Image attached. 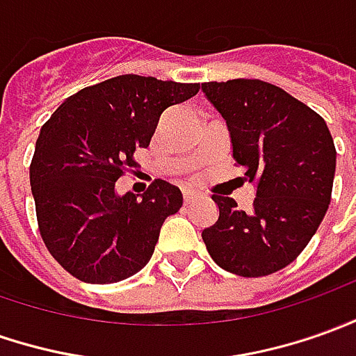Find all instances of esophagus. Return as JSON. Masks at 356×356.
Segmentation results:
<instances>
[{
	"label": "esophagus",
	"mask_w": 356,
	"mask_h": 356,
	"mask_svg": "<svg viewBox=\"0 0 356 356\" xmlns=\"http://www.w3.org/2000/svg\"><path fill=\"white\" fill-rule=\"evenodd\" d=\"M195 198H197V195H195V193H191V191H185V193H183V202H185V204H191Z\"/></svg>",
	"instance_id": "1"
}]
</instances>
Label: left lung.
<instances>
[{
    "instance_id": "8db88e82",
    "label": "left lung",
    "mask_w": 356,
    "mask_h": 356,
    "mask_svg": "<svg viewBox=\"0 0 356 356\" xmlns=\"http://www.w3.org/2000/svg\"><path fill=\"white\" fill-rule=\"evenodd\" d=\"M228 124L234 159L257 183L253 207L212 195L218 220L202 229L210 257L239 277L284 269L327 212L337 152L325 120L284 89L261 79L202 83Z\"/></svg>"
}]
</instances>
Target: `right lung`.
Here are the masks:
<instances>
[{"instance_id": "add662e5", "label": "right lung", "mask_w": 356, "mask_h": 356, "mask_svg": "<svg viewBox=\"0 0 356 356\" xmlns=\"http://www.w3.org/2000/svg\"><path fill=\"white\" fill-rule=\"evenodd\" d=\"M198 83L127 74L83 87L54 111L36 140L31 191L44 245L83 282L111 284L152 259L161 224L183 204L168 181L144 195H117V181L136 168L161 113L198 93Z\"/></svg>"}]
</instances>
